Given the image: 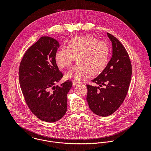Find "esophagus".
I'll return each mask as SVG.
<instances>
[{"mask_svg":"<svg viewBox=\"0 0 151 151\" xmlns=\"http://www.w3.org/2000/svg\"><path fill=\"white\" fill-rule=\"evenodd\" d=\"M78 84H80V82L77 81H73V86H77V85H78Z\"/></svg>","mask_w":151,"mask_h":151,"instance_id":"obj_1","label":"esophagus"}]
</instances>
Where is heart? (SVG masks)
Here are the masks:
<instances>
[{
  "label": "heart",
  "instance_id": "heart-1",
  "mask_svg": "<svg viewBox=\"0 0 151 151\" xmlns=\"http://www.w3.org/2000/svg\"><path fill=\"white\" fill-rule=\"evenodd\" d=\"M109 48L104 42L91 36L76 37L68 43V48L62 47L55 55L58 65L68 67L76 60L78 63L66 74L67 77L80 79L89 74L97 75L108 65Z\"/></svg>",
  "mask_w": 151,
  "mask_h": 151
}]
</instances>
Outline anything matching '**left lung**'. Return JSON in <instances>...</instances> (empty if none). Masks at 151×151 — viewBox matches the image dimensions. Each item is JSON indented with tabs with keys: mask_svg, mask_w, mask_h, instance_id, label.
I'll list each match as a JSON object with an SVG mask.
<instances>
[{
	"mask_svg": "<svg viewBox=\"0 0 151 151\" xmlns=\"http://www.w3.org/2000/svg\"><path fill=\"white\" fill-rule=\"evenodd\" d=\"M112 43L110 60L102 72L92 82L104 88L86 85V101L90 109L96 114L106 117L113 114L123 104L127 95L132 75L129 54L121 42L107 33Z\"/></svg>",
	"mask_w": 151,
	"mask_h": 151,
	"instance_id": "left-lung-1",
	"label": "left lung"
}]
</instances>
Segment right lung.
Here are the masks:
<instances>
[{
  "instance_id": "obj_1",
  "label": "right lung",
  "mask_w": 151,
  "mask_h": 151,
  "mask_svg": "<svg viewBox=\"0 0 151 151\" xmlns=\"http://www.w3.org/2000/svg\"><path fill=\"white\" fill-rule=\"evenodd\" d=\"M59 43L42 37L25 53L19 67V82L27 105L40 120L55 122L67 111V95L73 83L67 80L60 86L63 74L59 70L55 55Z\"/></svg>"
}]
</instances>
